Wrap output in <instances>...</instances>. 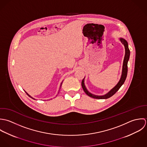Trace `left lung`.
<instances>
[{"label": "left lung", "instance_id": "left-lung-1", "mask_svg": "<svg viewBox=\"0 0 147 147\" xmlns=\"http://www.w3.org/2000/svg\"><path fill=\"white\" fill-rule=\"evenodd\" d=\"M120 41H121V42L124 46V48H125V56H124V60H123L122 73H121V78H120L119 82L117 83V85L114 88H112L106 94H105L104 95H101V96L100 95H94V94L90 93L87 90V88L85 85V78H84L82 81V83H81L82 87L83 88L84 91H85V92L89 96H90L91 98H95V99H100L109 98L111 96H112L113 95H114L117 92V90L120 88V87L123 85V84L125 82V80L127 76V71H128L127 63H128V61L129 59L130 51H129V49L128 48V45L127 41L123 38H120Z\"/></svg>", "mask_w": 147, "mask_h": 147}]
</instances>
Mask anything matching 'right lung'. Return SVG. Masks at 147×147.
<instances>
[{"mask_svg": "<svg viewBox=\"0 0 147 147\" xmlns=\"http://www.w3.org/2000/svg\"><path fill=\"white\" fill-rule=\"evenodd\" d=\"M62 82H63V81H62ZM62 82H61V85H60V87H59V89H60V88H61V86H62ZM59 92H58V94H59ZM26 93H27V95H28V96H30V98H32V99H34V98H32V96H30V95H29V94H28V93H27V92H26Z\"/></svg>", "mask_w": 147, "mask_h": 147, "instance_id": "right-lung-1", "label": "right lung"}]
</instances>
